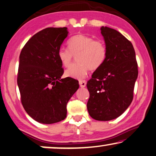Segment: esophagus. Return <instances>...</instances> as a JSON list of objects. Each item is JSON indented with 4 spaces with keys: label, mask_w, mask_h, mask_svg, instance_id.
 <instances>
[{
    "label": "esophagus",
    "mask_w": 156,
    "mask_h": 156,
    "mask_svg": "<svg viewBox=\"0 0 156 156\" xmlns=\"http://www.w3.org/2000/svg\"><path fill=\"white\" fill-rule=\"evenodd\" d=\"M79 83H80V86H81V88L85 87V86H86V81L85 80L80 81V82H79Z\"/></svg>",
    "instance_id": "esophagus-1"
}]
</instances>
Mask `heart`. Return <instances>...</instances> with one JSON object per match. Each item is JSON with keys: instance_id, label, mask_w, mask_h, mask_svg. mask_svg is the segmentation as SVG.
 Masks as SVG:
<instances>
[{"instance_id": "1", "label": "heart", "mask_w": 156, "mask_h": 156, "mask_svg": "<svg viewBox=\"0 0 156 156\" xmlns=\"http://www.w3.org/2000/svg\"><path fill=\"white\" fill-rule=\"evenodd\" d=\"M68 44L69 48L61 47L57 54L60 62L65 67H68L76 55V63L71 64L66 70L67 76L82 80L87 75L88 69L97 70L107 58V49L102 40L79 34L72 37Z\"/></svg>"}]
</instances>
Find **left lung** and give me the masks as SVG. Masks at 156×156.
Returning a JSON list of instances; mask_svg holds the SVG:
<instances>
[{
    "mask_svg": "<svg viewBox=\"0 0 156 156\" xmlns=\"http://www.w3.org/2000/svg\"><path fill=\"white\" fill-rule=\"evenodd\" d=\"M100 29L107 56L87 82V109L93 119L110 121L121 116L133 101L137 62L130 40L113 28L102 26Z\"/></svg>",
    "mask_w": 156,
    "mask_h": 156,
    "instance_id": "1",
    "label": "left lung"
}]
</instances>
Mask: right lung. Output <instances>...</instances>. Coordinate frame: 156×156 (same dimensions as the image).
<instances>
[{"mask_svg": "<svg viewBox=\"0 0 156 156\" xmlns=\"http://www.w3.org/2000/svg\"><path fill=\"white\" fill-rule=\"evenodd\" d=\"M66 27L44 28L26 43L20 56L17 84L25 111L44 124L66 118L67 104L79 88L78 81L61 79L63 65L58 51L68 36Z\"/></svg>", "mask_w": 156, "mask_h": 156, "instance_id": "obj_1", "label": "right lung"}]
</instances>
